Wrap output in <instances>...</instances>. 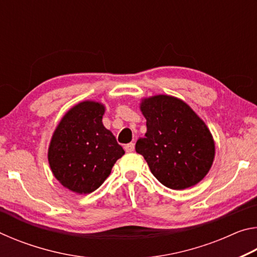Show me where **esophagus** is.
<instances>
[{
	"mask_svg": "<svg viewBox=\"0 0 257 257\" xmlns=\"http://www.w3.org/2000/svg\"><path fill=\"white\" fill-rule=\"evenodd\" d=\"M135 150V144L134 143H129V144H127L124 146V151L127 152V153H130V152H134Z\"/></svg>",
	"mask_w": 257,
	"mask_h": 257,
	"instance_id": "obj_1",
	"label": "esophagus"
}]
</instances>
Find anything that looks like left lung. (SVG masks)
<instances>
[{
    "label": "left lung",
    "instance_id": "left-lung-1",
    "mask_svg": "<svg viewBox=\"0 0 257 257\" xmlns=\"http://www.w3.org/2000/svg\"><path fill=\"white\" fill-rule=\"evenodd\" d=\"M147 132L136 143L151 172L168 188L181 190L198 184L214 160L210 130L188 104L169 95L142 101Z\"/></svg>",
    "mask_w": 257,
    "mask_h": 257
}]
</instances>
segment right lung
I'll return each instance as SVG.
<instances>
[{"mask_svg":"<svg viewBox=\"0 0 257 257\" xmlns=\"http://www.w3.org/2000/svg\"><path fill=\"white\" fill-rule=\"evenodd\" d=\"M103 104L85 101L70 108L56 127L49 147V163L61 185L77 194L96 190L124 154L103 125Z\"/></svg>","mask_w":257,"mask_h":257,"instance_id":"right-lung-1","label":"right lung"}]
</instances>
